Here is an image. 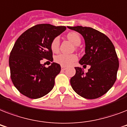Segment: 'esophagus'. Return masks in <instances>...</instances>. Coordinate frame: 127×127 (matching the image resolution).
<instances>
[{
	"mask_svg": "<svg viewBox=\"0 0 127 127\" xmlns=\"http://www.w3.org/2000/svg\"><path fill=\"white\" fill-rule=\"evenodd\" d=\"M61 69L62 70H65L66 69V66H62Z\"/></svg>",
	"mask_w": 127,
	"mask_h": 127,
	"instance_id": "34e87169",
	"label": "esophagus"
}]
</instances>
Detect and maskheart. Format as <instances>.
<instances>
[{
    "instance_id": "b5f03b06",
    "label": "heart",
    "mask_w": 127,
    "mask_h": 127,
    "mask_svg": "<svg viewBox=\"0 0 127 127\" xmlns=\"http://www.w3.org/2000/svg\"><path fill=\"white\" fill-rule=\"evenodd\" d=\"M67 38L70 41L76 45H78L81 42V39L79 34L76 32H69L66 35ZM60 40L58 37H56L52 40L51 43V48L53 52H57L59 49ZM78 59V57L76 54H59L55 57V61L58 64H60L61 65L64 66H68L76 61Z\"/></svg>"
}]
</instances>
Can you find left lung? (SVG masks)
Instances as JSON below:
<instances>
[{
  "mask_svg": "<svg viewBox=\"0 0 127 127\" xmlns=\"http://www.w3.org/2000/svg\"><path fill=\"white\" fill-rule=\"evenodd\" d=\"M68 28L84 37L86 54L79 63L84 66L90 65L86 73L81 68L75 67V75L70 79L72 88L84 98H98L106 94L116 81L119 59L114 45L108 37L90 27Z\"/></svg>",
  "mask_w": 127,
  "mask_h": 127,
  "instance_id": "left-lung-1",
  "label": "left lung"
}]
</instances>
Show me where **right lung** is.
Segmentation results:
<instances>
[{"mask_svg":"<svg viewBox=\"0 0 127 127\" xmlns=\"http://www.w3.org/2000/svg\"><path fill=\"white\" fill-rule=\"evenodd\" d=\"M66 28L48 24L35 25L23 33L15 42L9 57L10 78L22 94L31 99L39 98L53 88L61 66L53 63L46 68L41 64V60L53 61L51 43Z\"/></svg>","mask_w":127,"mask_h":127,"instance_id":"1","label":"right lung"}]
</instances>
